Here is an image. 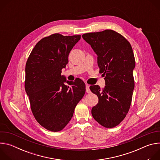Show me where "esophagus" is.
<instances>
[{"instance_id": "34e87169", "label": "esophagus", "mask_w": 160, "mask_h": 160, "mask_svg": "<svg viewBox=\"0 0 160 160\" xmlns=\"http://www.w3.org/2000/svg\"><path fill=\"white\" fill-rule=\"evenodd\" d=\"M89 85H86V86H85V89H86V92L87 93H90L91 92V91H90V88H89Z\"/></svg>"}]
</instances>
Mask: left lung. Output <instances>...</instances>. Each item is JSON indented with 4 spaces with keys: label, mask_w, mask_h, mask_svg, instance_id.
I'll use <instances>...</instances> for the list:
<instances>
[{
    "label": "left lung",
    "mask_w": 160,
    "mask_h": 160,
    "mask_svg": "<svg viewBox=\"0 0 160 160\" xmlns=\"http://www.w3.org/2000/svg\"><path fill=\"white\" fill-rule=\"evenodd\" d=\"M82 37L97 54L99 72L105 77L103 89L97 85L90 87L99 98L92 115L102 126L115 127L125 118L132 102L135 66L132 46L112 30L85 33Z\"/></svg>",
    "instance_id": "obj_1"
}]
</instances>
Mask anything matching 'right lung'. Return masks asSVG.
Here are the masks:
<instances>
[{
    "mask_svg": "<svg viewBox=\"0 0 160 160\" xmlns=\"http://www.w3.org/2000/svg\"><path fill=\"white\" fill-rule=\"evenodd\" d=\"M80 38L59 33L45 37L35 45L27 61L25 87L32 112L40 125L52 132L61 130L69 123L85 92L81 79L70 82L61 74Z\"/></svg>",
    "mask_w": 160,
    "mask_h": 160,
    "instance_id": "obj_1",
    "label": "right lung"
}]
</instances>
